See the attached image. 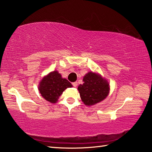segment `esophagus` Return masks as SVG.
<instances>
[{
  "mask_svg": "<svg viewBox=\"0 0 152 152\" xmlns=\"http://www.w3.org/2000/svg\"><path fill=\"white\" fill-rule=\"evenodd\" d=\"M72 85H73V87H77V82L76 81V82H73V83H72Z\"/></svg>",
  "mask_w": 152,
  "mask_h": 152,
  "instance_id": "esophagus-1",
  "label": "esophagus"
}]
</instances>
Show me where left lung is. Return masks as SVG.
I'll return each mask as SVG.
<instances>
[{
    "mask_svg": "<svg viewBox=\"0 0 152 152\" xmlns=\"http://www.w3.org/2000/svg\"><path fill=\"white\" fill-rule=\"evenodd\" d=\"M83 81V84L79 85L78 90L82 101L86 105L91 106L102 101L109 93L108 81L98 74L88 72Z\"/></svg>",
    "mask_w": 152,
    "mask_h": 152,
    "instance_id": "obj_1",
    "label": "left lung"
}]
</instances>
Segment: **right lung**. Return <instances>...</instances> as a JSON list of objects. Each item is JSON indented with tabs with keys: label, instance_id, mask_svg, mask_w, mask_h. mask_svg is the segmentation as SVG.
I'll list each match as a JSON object with an SVG mask.
<instances>
[{
	"label": "right lung",
	"instance_id": "add662e5",
	"mask_svg": "<svg viewBox=\"0 0 152 152\" xmlns=\"http://www.w3.org/2000/svg\"><path fill=\"white\" fill-rule=\"evenodd\" d=\"M72 87L66 79H63L61 74L54 71L45 76L39 83V91L42 96L51 103L57 102L64 90Z\"/></svg>",
	"mask_w": 152,
	"mask_h": 152
}]
</instances>
